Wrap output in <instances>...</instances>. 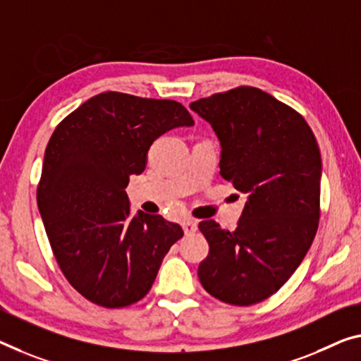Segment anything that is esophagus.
<instances>
[{
	"label": "esophagus",
	"instance_id": "esophagus-1",
	"mask_svg": "<svg viewBox=\"0 0 361 361\" xmlns=\"http://www.w3.org/2000/svg\"><path fill=\"white\" fill-rule=\"evenodd\" d=\"M182 227H184L185 235H192V234H195V232H197V229H198V224H197V221L185 219L184 223H182Z\"/></svg>",
	"mask_w": 361,
	"mask_h": 361
}]
</instances>
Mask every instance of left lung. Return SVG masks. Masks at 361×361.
I'll return each instance as SVG.
<instances>
[{
  "mask_svg": "<svg viewBox=\"0 0 361 361\" xmlns=\"http://www.w3.org/2000/svg\"><path fill=\"white\" fill-rule=\"evenodd\" d=\"M190 109L219 138L221 176L247 195L235 231L213 219L198 224L209 243L200 282L224 303H259L289 281L318 231V143L295 109L255 87L197 99Z\"/></svg>",
  "mask_w": 361,
  "mask_h": 361,
  "instance_id": "1",
  "label": "left lung"
}]
</instances>
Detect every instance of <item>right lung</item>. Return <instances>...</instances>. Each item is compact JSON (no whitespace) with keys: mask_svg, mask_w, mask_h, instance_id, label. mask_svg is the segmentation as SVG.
<instances>
[{"mask_svg":"<svg viewBox=\"0 0 361 361\" xmlns=\"http://www.w3.org/2000/svg\"><path fill=\"white\" fill-rule=\"evenodd\" d=\"M184 126L193 119L174 99L104 92L54 129L37 203L61 271L87 300L104 308L138 302L184 235L159 214L130 216L126 193L129 177L145 169L152 143Z\"/></svg>","mask_w":361,"mask_h":361,"instance_id":"right-lung-1","label":"right lung"}]
</instances>
